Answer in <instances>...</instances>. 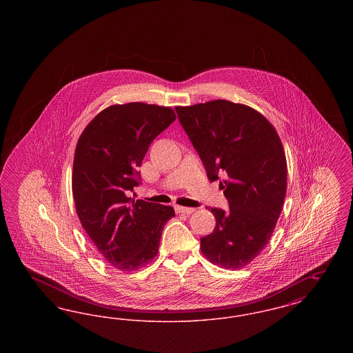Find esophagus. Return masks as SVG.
I'll use <instances>...</instances> for the list:
<instances>
[{"label": "esophagus", "instance_id": "obj_1", "mask_svg": "<svg viewBox=\"0 0 353 353\" xmlns=\"http://www.w3.org/2000/svg\"><path fill=\"white\" fill-rule=\"evenodd\" d=\"M174 209L177 213H183V214H192L193 212H196V209L193 208H184V206H176Z\"/></svg>", "mask_w": 353, "mask_h": 353}]
</instances>
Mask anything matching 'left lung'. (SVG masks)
<instances>
[{"label": "left lung", "mask_w": 353, "mask_h": 353, "mask_svg": "<svg viewBox=\"0 0 353 353\" xmlns=\"http://www.w3.org/2000/svg\"><path fill=\"white\" fill-rule=\"evenodd\" d=\"M176 112L208 179L219 180L229 202L226 212L210 208L216 228L202 236V254L221 268L242 269L268 245L282 212L287 164L281 139L245 104L219 99Z\"/></svg>", "instance_id": "obj_1"}]
</instances>
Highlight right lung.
<instances>
[{
  "instance_id": "obj_1",
  "label": "right lung",
  "mask_w": 353,
  "mask_h": 353,
  "mask_svg": "<svg viewBox=\"0 0 353 353\" xmlns=\"http://www.w3.org/2000/svg\"><path fill=\"white\" fill-rule=\"evenodd\" d=\"M176 120L172 108L147 103L103 110L81 134L72 168L78 217L103 258L120 271H134L157 255L172 206L130 193L140 185L137 170L156 136Z\"/></svg>"
}]
</instances>
